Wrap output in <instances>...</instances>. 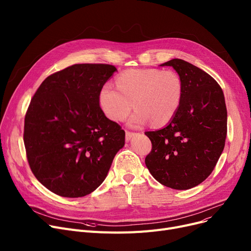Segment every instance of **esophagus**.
<instances>
[{
  "label": "esophagus",
  "mask_w": 251,
  "mask_h": 251,
  "mask_svg": "<svg viewBox=\"0 0 251 251\" xmlns=\"http://www.w3.org/2000/svg\"><path fill=\"white\" fill-rule=\"evenodd\" d=\"M136 133L135 132H131V131L126 130V133H125V138L127 141H129L131 138H132Z\"/></svg>",
  "instance_id": "1"
}]
</instances>
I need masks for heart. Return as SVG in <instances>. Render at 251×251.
<instances>
[{"label":"heart","mask_w":251,"mask_h":251,"mask_svg":"<svg viewBox=\"0 0 251 251\" xmlns=\"http://www.w3.org/2000/svg\"><path fill=\"white\" fill-rule=\"evenodd\" d=\"M117 87L105 83L100 91L102 112L113 121H124L136 109L130 124L165 126L173 120L183 100V82L173 71L130 69L116 79Z\"/></svg>","instance_id":"b5f03b06"}]
</instances>
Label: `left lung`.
Returning <instances> with one entry per match:
<instances>
[{"mask_svg":"<svg viewBox=\"0 0 251 251\" xmlns=\"http://www.w3.org/2000/svg\"><path fill=\"white\" fill-rule=\"evenodd\" d=\"M161 66H171L180 76L183 100L168 126L146 132L151 141L146 165L163 185L190 189L212 174L225 147V98L212 76L186 61L173 59Z\"/></svg>","mask_w":251,"mask_h":251,"instance_id":"obj_1","label":"left lung"}]
</instances>
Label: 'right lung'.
Instances as JSON below:
<instances>
[{"mask_svg": "<svg viewBox=\"0 0 251 251\" xmlns=\"http://www.w3.org/2000/svg\"><path fill=\"white\" fill-rule=\"evenodd\" d=\"M116 70L75 64L48 76L33 95L24 119L26 157L50 191L64 197L95 191L124 147L125 131L100 105V91Z\"/></svg>", "mask_w": 251, "mask_h": 251, "instance_id": "right-lung-1", "label": "right lung"}]
</instances>
